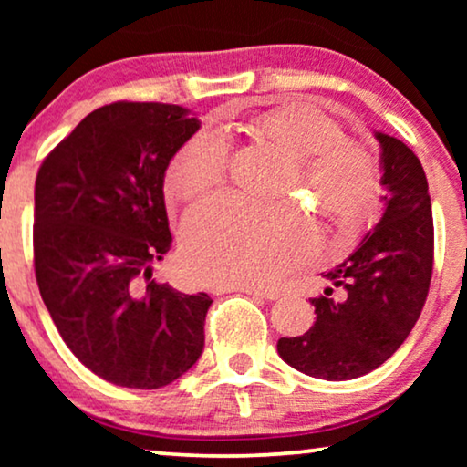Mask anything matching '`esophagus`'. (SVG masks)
<instances>
[{
    "mask_svg": "<svg viewBox=\"0 0 467 467\" xmlns=\"http://www.w3.org/2000/svg\"><path fill=\"white\" fill-rule=\"evenodd\" d=\"M216 296H221V293H232V291H240V293H248V296H257V297H265V299H276L278 296L274 291H267V289H261V286H253V285H214L213 289H210Z\"/></svg>",
    "mask_w": 467,
    "mask_h": 467,
    "instance_id": "obj_1",
    "label": "esophagus"
}]
</instances>
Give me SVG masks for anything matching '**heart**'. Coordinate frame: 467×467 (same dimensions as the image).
Wrapping results in <instances>:
<instances>
[{"mask_svg":"<svg viewBox=\"0 0 467 467\" xmlns=\"http://www.w3.org/2000/svg\"><path fill=\"white\" fill-rule=\"evenodd\" d=\"M246 130L289 159L280 193L312 197L342 234L363 225L379 191V165L366 146L344 140L334 119L291 104L251 117ZM227 155L219 131L193 133L171 157L165 187L187 202L206 197L225 178ZM317 244L315 227L296 203L264 208L221 195L187 216L182 257L206 283L267 285L308 261Z\"/></svg>","mask_w":467,"mask_h":467,"instance_id":"heart-1","label":"heart"}]
</instances>
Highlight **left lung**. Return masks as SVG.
<instances>
[{"label": "left lung", "instance_id": "1", "mask_svg": "<svg viewBox=\"0 0 467 467\" xmlns=\"http://www.w3.org/2000/svg\"><path fill=\"white\" fill-rule=\"evenodd\" d=\"M374 138L385 187L380 221L323 272L329 286L310 299L315 325L278 340V355L315 379L350 380L382 366L419 321L430 291L433 219L423 165L401 140L382 131Z\"/></svg>", "mask_w": 467, "mask_h": 467}]
</instances>
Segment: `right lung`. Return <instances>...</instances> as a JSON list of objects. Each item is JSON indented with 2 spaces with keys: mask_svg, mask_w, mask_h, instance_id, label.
I'll list each match as a JSON object with an SVG mask.
<instances>
[{
  "mask_svg": "<svg viewBox=\"0 0 467 467\" xmlns=\"http://www.w3.org/2000/svg\"><path fill=\"white\" fill-rule=\"evenodd\" d=\"M200 125L182 106L117 101L87 114L37 171L40 296L69 350L112 385L165 387L202 357L213 299L152 280L171 246L165 170Z\"/></svg>",
  "mask_w": 467,
  "mask_h": 467,
  "instance_id": "1",
  "label": "right lung"
}]
</instances>
